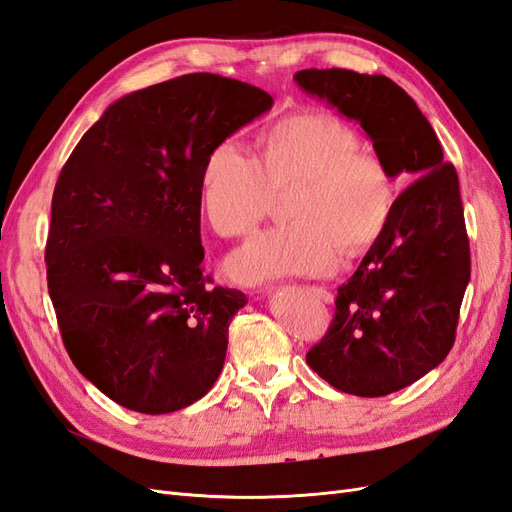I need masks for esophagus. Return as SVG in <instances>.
I'll return each mask as SVG.
<instances>
[{"instance_id":"esophagus-1","label":"esophagus","mask_w":512,"mask_h":512,"mask_svg":"<svg viewBox=\"0 0 512 512\" xmlns=\"http://www.w3.org/2000/svg\"><path fill=\"white\" fill-rule=\"evenodd\" d=\"M309 292H314L316 297L322 299L324 303H331L333 301V294L327 288H322V286H309Z\"/></svg>"}]
</instances>
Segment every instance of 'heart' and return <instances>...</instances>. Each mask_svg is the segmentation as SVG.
<instances>
[{
	"mask_svg": "<svg viewBox=\"0 0 512 512\" xmlns=\"http://www.w3.org/2000/svg\"><path fill=\"white\" fill-rule=\"evenodd\" d=\"M361 136L329 113L290 115L258 136V158L235 141L215 143L200 168V209L220 237H245L265 218L273 194L290 224L260 232L228 258L243 284L288 275H322L339 254L374 245L391 220L395 181L361 149Z\"/></svg>",
	"mask_w": 512,
	"mask_h": 512,
	"instance_id": "b5f03b06",
	"label": "heart"
}]
</instances>
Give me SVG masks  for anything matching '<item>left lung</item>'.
I'll use <instances>...</instances> for the list:
<instances>
[{
  "mask_svg": "<svg viewBox=\"0 0 512 512\" xmlns=\"http://www.w3.org/2000/svg\"><path fill=\"white\" fill-rule=\"evenodd\" d=\"M307 94L335 106L374 141L391 177L412 181L359 269L337 288L335 316L307 365L337 391L382 397L438 367L455 344L470 282L459 177L416 102L382 74L309 68Z\"/></svg>",
  "mask_w": 512,
  "mask_h": 512,
  "instance_id": "8db88e82",
  "label": "left lung"
}]
</instances>
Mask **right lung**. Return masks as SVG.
I'll list each match as a JSON object with an SVG mask.
<instances>
[{
    "instance_id": "add662e5",
    "label": "right lung",
    "mask_w": 512,
    "mask_h": 512,
    "mask_svg": "<svg viewBox=\"0 0 512 512\" xmlns=\"http://www.w3.org/2000/svg\"><path fill=\"white\" fill-rule=\"evenodd\" d=\"M271 104L250 83L183 74L108 106L61 168L44 252L59 333L123 408L175 412L220 376L247 299L203 273L200 168Z\"/></svg>"
}]
</instances>
